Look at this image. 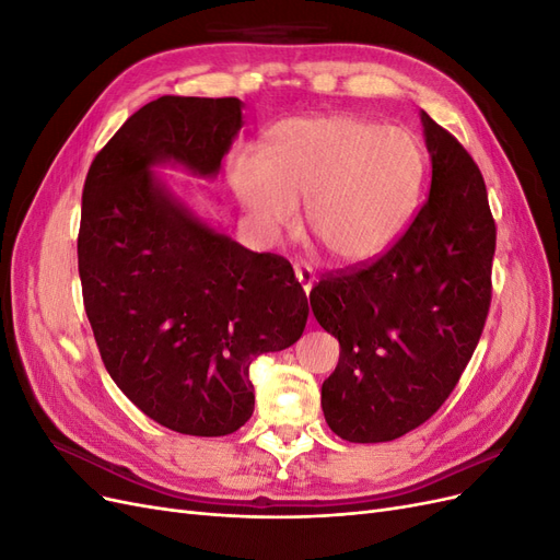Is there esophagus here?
<instances>
[{
    "label": "esophagus",
    "instance_id": "obj_1",
    "mask_svg": "<svg viewBox=\"0 0 560 560\" xmlns=\"http://www.w3.org/2000/svg\"><path fill=\"white\" fill-rule=\"evenodd\" d=\"M294 273H296V280L301 284V290L311 294L313 284H315V270L308 266V264H294Z\"/></svg>",
    "mask_w": 560,
    "mask_h": 560
}]
</instances>
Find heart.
Instances as JSON below:
<instances>
[{"label":"heart","mask_w":560,"mask_h":560,"mask_svg":"<svg viewBox=\"0 0 560 560\" xmlns=\"http://www.w3.org/2000/svg\"><path fill=\"white\" fill-rule=\"evenodd\" d=\"M425 161L409 130L350 114L292 116L270 126L259 159L235 156L231 186L264 235L292 229L296 200L334 259L364 261L411 222Z\"/></svg>","instance_id":"b5f03b06"}]
</instances>
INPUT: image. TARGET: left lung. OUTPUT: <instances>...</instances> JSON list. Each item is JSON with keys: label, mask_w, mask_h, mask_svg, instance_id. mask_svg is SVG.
<instances>
[{"label": "left lung", "mask_w": 560, "mask_h": 560, "mask_svg": "<svg viewBox=\"0 0 560 560\" xmlns=\"http://www.w3.org/2000/svg\"><path fill=\"white\" fill-rule=\"evenodd\" d=\"M432 159L425 206L381 259L329 273L311 292L319 327L341 343L322 383L327 425L378 444L436 413L477 348L490 306L495 222L477 163L420 112Z\"/></svg>", "instance_id": "8db88e82"}]
</instances>
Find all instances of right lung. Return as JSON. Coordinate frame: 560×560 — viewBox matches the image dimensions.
<instances>
[{
  "mask_svg": "<svg viewBox=\"0 0 560 560\" xmlns=\"http://www.w3.org/2000/svg\"><path fill=\"white\" fill-rule=\"evenodd\" d=\"M241 128L238 97L163 95L116 130L81 196L79 278L103 362L142 413L191 436L243 428L252 360L308 319L290 261L235 243L154 175L214 179Z\"/></svg>",
  "mask_w": 560,
  "mask_h": 560,
  "instance_id": "obj_1",
  "label": "right lung"
}]
</instances>
